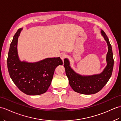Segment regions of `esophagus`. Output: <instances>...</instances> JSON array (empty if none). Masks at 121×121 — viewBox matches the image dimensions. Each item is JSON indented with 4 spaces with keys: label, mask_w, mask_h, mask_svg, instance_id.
<instances>
[{
    "label": "esophagus",
    "mask_w": 121,
    "mask_h": 121,
    "mask_svg": "<svg viewBox=\"0 0 121 121\" xmlns=\"http://www.w3.org/2000/svg\"><path fill=\"white\" fill-rule=\"evenodd\" d=\"M66 54H64V53H62V54H61V55H60V58L62 60H63L64 59H65V58H66Z\"/></svg>",
    "instance_id": "34e87169"
}]
</instances>
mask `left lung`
<instances>
[{
	"mask_svg": "<svg viewBox=\"0 0 121 121\" xmlns=\"http://www.w3.org/2000/svg\"><path fill=\"white\" fill-rule=\"evenodd\" d=\"M101 33L107 43L108 51L106 56L107 66L100 74L91 76L79 75L71 68L67 59L64 60V66L69 85L74 91L79 93L87 95L96 93L103 89L111 76L114 64L112 47L105 32L101 30Z\"/></svg>",
	"mask_w": 121,
	"mask_h": 121,
	"instance_id": "1",
	"label": "left lung"
}]
</instances>
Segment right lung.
<instances>
[{
  "mask_svg": "<svg viewBox=\"0 0 121 121\" xmlns=\"http://www.w3.org/2000/svg\"><path fill=\"white\" fill-rule=\"evenodd\" d=\"M22 28L13 36L10 46L7 65L10 76L20 90L29 95L45 93L49 87L56 67L63 64L60 57L48 58L35 63L21 61L17 46L18 38Z\"/></svg>",
  "mask_w": 121,
  "mask_h": 121,
  "instance_id": "1",
  "label": "right lung"
}]
</instances>
